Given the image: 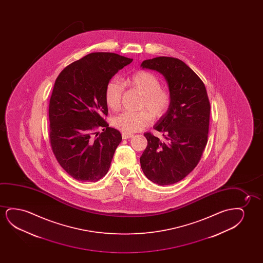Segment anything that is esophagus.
<instances>
[{
	"label": "esophagus",
	"instance_id": "esophagus-1",
	"mask_svg": "<svg viewBox=\"0 0 263 263\" xmlns=\"http://www.w3.org/2000/svg\"><path fill=\"white\" fill-rule=\"evenodd\" d=\"M133 134L130 133H122V138L123 139H128V138H131V137H133Z\"/></svg>",
	"mask_w": 263,
	"mask_h": 263
}]
</instances>
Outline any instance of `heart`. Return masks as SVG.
<instances>
[{"label": "heart", "mask_w": 263, "mask_h": 263, "mask_svg": "<svg viewBox=\"0 0 263 263\" xmlns=\"http://www.w3.org/2000/svg\"><path fill=\"white\" fill-rule=\"evenodd\" d=\"M126 83L143 94L140 108L147 110L124 111L113 119V125L118 129L133 133L149 125L154 119L162 117L169 108L170 94L161 88L160 80L146 71L135 72L126 80ZM125 86L120 81L111 79L106 85L105 101L109 108L117 110L121 104V98Z\"/></svg>", "instance_id": "obj_1"}]
</instances>
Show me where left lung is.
Segmentation results:
<instances>
[{
    "label": "left lung",
    "instance_id": "8db88e82",
    "mask_svg": "<svg viewBox=\"0 0 263 263\" xmlns=\"http://www.w3.org/2000/svg\"><path fill=\"white\" fill-rule=\"evenodd\" d=\"M141 67L164 76L171 98L168 110L154 126L164 140L144 133L147 146L141 155V168L154 183H176L197 166L208 143L210 103L205 84L178 58L147 59Z\"/></svg>",
    "mask_w": 263,
    "mask_h": 263
}]
</instances>
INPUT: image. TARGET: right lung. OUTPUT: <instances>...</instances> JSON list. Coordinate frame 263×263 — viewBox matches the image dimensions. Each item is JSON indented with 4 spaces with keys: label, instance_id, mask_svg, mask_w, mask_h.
I'll return each mask as SVG.
<instances>
[{
    "label": "right lung",
    "instance_id": "add662e5",
    "mask_svg": "<svg viewBox=\"0 0 263 263\" xmlns=\"http://www.w3.org/2000/svg\"><path fill=\"white\" fill-rule=\"evenodd\" d=\"M133 59L114 53H91L62 71L49 102L50 144L62 168L73 179L98 181L107 174L118 145L119 130L105 121V89ZM99 127L101 134L96 133Z\"/></svg>",
    "mask_w": 263,
    "mask_h": 263
}]
</instances>
